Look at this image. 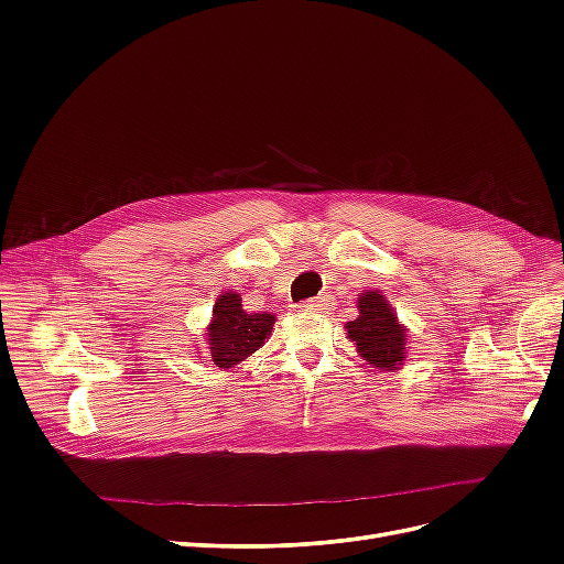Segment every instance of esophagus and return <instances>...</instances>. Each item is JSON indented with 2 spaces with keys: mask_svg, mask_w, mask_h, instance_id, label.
<instances>
[{
  "mask_svg": "<svg viewBox=\"0 0 564 564\" xmlns=\"http://www.w3.org/2000/svg\"><path fill=\"white\" fill-rule=\"evenodd\" d=\"M303 311H329V308H334V299L332 296H317V299H311V301H305L303 305H301Z\"/></svg>",
  "mask_w": 564,
  "mask_h": 564,
  "instance_id": "obj_1",
  "label": "esophagus"
}]
</instances>
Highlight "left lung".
Segmentation results:
<instances>
[{
  "mask_svg": "<svg viewBox=\"0 0 564 564\" xmlns=\"http://www.w3.org/2000/svg\"><path fill=\"white\" fill-rule=\"evenodd\" d=\"M357 319L348 322V338L369 365L383 371L400 369L406 348V329L392 313L381 292H365L357 299Z\"/></svg>",
  "mask_w": 564,
  "mask_h": 564,
  "instance_id": "obj_1",
  "label": "left lung"
}]
</instances>
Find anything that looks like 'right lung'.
<instances>
[{
  "label": "right lung",
  "instance_id": "1",
  "mask_svg": "<svg viewBox=\"0 0 564 564\" xmlns=\"http://www.w3.org/2000/svg\"><path fill=\"white\" fill-rule=\"evenodd\" d=\"M272 324H275L272 313H245L240 294H220L207 327V344L214 365L230 369L245 362L251 352L263 346V340L272 332Z\"/></svg>",
  "mask_w": 564,
  "mask_h": 564
}]
</instances>
